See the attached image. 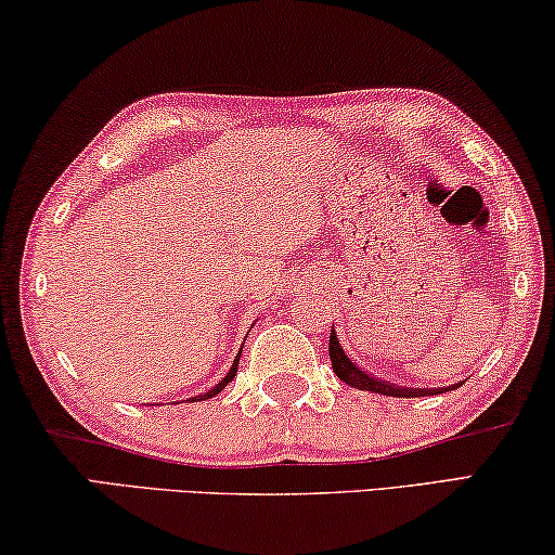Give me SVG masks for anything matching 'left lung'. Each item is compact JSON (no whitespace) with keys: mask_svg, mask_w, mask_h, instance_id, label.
<instances>
[{"mask_svg":"<svg viewBox=\"0 0 555 555\" xmlns=\"http://www.w3.org/2000/svg\"><path fill=\"white\" fill-rule=\"evenodd\" d=\"M328 353H331V365H333V373H336L343 383L350 385V388L356 390H367V392H380V395H388V398H427V395H439V392H450L456 390L460 385L464 383H454V385H447V388H400V385H392L388 380H377L363 367H358L353 360L346 356V350L340 348V343L336 338V331L331 328V343H328Z\"/></svg>","mask_w":555,"mask_h":555,"instance_id":"left-lung-1","label":"left lung"}]
</instances>
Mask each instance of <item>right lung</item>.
<instances>
[{"label": "right lung", "instance_id": "right-lung-1", "mask_svg": "<svg viewBox=\"0 0 555 555\" xmlns=\"http://www.w3.org/2000/svg\"><path fill=\"white\" fill-rule=\"evenodd\" d=\"M240 356H242V350L240 353H236V358H234V363H232V367H230V373H227L222 380H219L212 390H207L205 395H199V398H192V402H197V400H209V398H215V395H219L224 390V385L227 383H232L234 380V375H236V365H240Z\"/></svg>", "mask_w": 555, "mask_h": 555}]
</instances>
